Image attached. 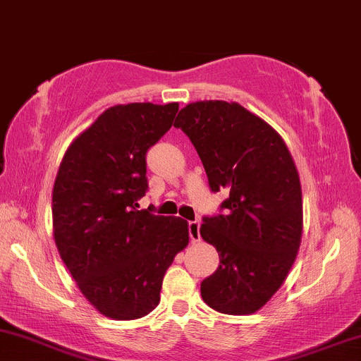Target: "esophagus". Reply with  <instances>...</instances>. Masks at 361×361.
I'll return each mask as SVG.
<instances>
[{
	"label": "esophagus",
	"instance_id": "obj_1",
	"mask_svg": "<svg viewBox=\"0 0 361 361\" xmlns=\"http://www.w3.org/2000/svg\"><path fill=\"white\" fill-rule=\"evenodd\" d=\"M189 238L192 243H197L201 239V222L197 219L195 221H189Z\"/></svg>",
	"mask_w": 361,
	"mask_h": 361
}]
</instances>
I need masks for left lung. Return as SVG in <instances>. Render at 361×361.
<instances>
[{"label":"left lung","mask_w":361,"mask_h":361,"mask_svg":"<svg viewBox=\"0 0 361 361\" xmlns=\"http://www.w3.org/2000/svg\"><path fill=\"white\" fill-rule=\"evenodd\" d=\"M173 127L197 150L221 214L202 217L201 235L219 268L201 283L202 300L224 314H251L278 291L296 259L303 202L296 166L273 127L235 102L185 105Z\"/></svg>","instance_id":"obj_1"}]
</instances>
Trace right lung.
I'll use <instances>...</instances> for the list:
<instances>
[{
    "label": "right lung",
    "instance_id": "right-lung-1",
    "mask_svg": "<svg viewBox=\"0 0 361 361\" xmlns=\"http://www.w3.org/2000/svg\"><path fill=\"white\" fill-rule=\"evenodd\" d=\"M179 104L106 109L72 142L53 185V235L61 259L90 303L112 319L145 317L162 279L189 244L180 217L139 211L147 150L172 127Z\"/></svg>",
    "mask_w": 361,
    "mask_h": 361
}]
</instances>
